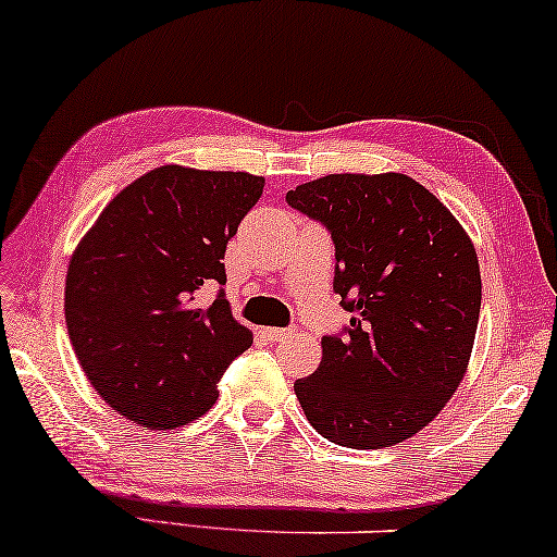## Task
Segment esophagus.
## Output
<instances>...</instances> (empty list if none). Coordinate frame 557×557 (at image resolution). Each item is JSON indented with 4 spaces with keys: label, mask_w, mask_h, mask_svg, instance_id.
I'll return each mask as SVG.
<instances>
[{
    "label": "esophagus",
    "mask_w": 557,
    "mask_h": 557,
    "mask_svg": "<svg viewBox=\"0 0 557 557\" xmlns=\"http://www.w3.org/2000/svg\"><path fill=\"white\" fill-rule=\"evenodd\" d=\"M293 331L295 329H277V326H270V329H264V336L270 342H280V339H285V336H293Z\"/></svg>",
    "instance_id": "1"
}]
</instances>
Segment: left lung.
<instances>
[{"instance_id":"1","label":"left lung","mask_w":557,"mask_h":557,"mask_svg":"<svg viewBox=\"0 0 557 557\" xmlns=\"http://www.w3.org/2000/svg\"><path fill=\"white\" fill-rule=\"evenodd\" d=\"M287 206L334 242V293L351 321L326 334L295 396L315 432L380 449L424 429L466 375L481 315L473 244L436 197L406 174H329Z\"/></svg>"}]
</instances>
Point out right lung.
Masks as SVG:
<instances>
[{
    "label": "right lung",
    "mask_w": 557,
    "mask_h": 557,
    "mask_svg": "<svg viewBox=\"0 0 557 557\" xmlns=\"http://www.w3.org/2000/svg\"><path fill=\"white\" fill-rule=\"evenodd\" d=\"M264 180L159 166L110 200L66 272V329L104 404L144 426H182L218 398L251 347L226 300V246ZM218 286L208 307L201 290Z\"/></svg>",
    "instance_id": "obj_1"
}]
</instances>
